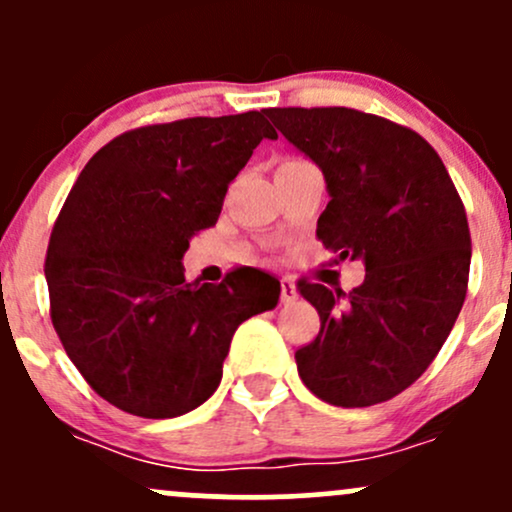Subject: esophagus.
I'll return each mask as SVG.
<instances>
[{
	"instance_id": "esophagus-1",
	"label": "esophagus",
	"mask_w": 512,
	"mask_h": 512,
	"mask_svg": "<svg viewBox=\"0 0 512 512\" xmlns=\"http://www.w3.org/2000/svg\"><path fill=\"white\" fill-rule=\"evenodd\" d=\"M298 301V286L293 279H281V303L289 305Z\"/></svg>"
}]
</instances>
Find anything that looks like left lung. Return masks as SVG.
<instances>
[{"label": "left lung", "mask_w": 512, "mask_h": 512, "mask_svg": "<svg viewBox=\"0 0 512 512\" xmlns=\"http://www.w3.org/2000/svg\"><path fill=\"white\" fill-rule=\"evenodd\" d=\"M264 115L322 170L330 204L317 238L361 260L351 293L301 281L320 315L296 351L298 375L334 407L387 402L431 366L467 296L472 240L462 199L433 146L351 108H269Z\"/></svg>", "instance_id": "left-lung-1"}]
</instances>
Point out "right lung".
<instances>
[{
	"instance_id": "1",
	"label": "right lung",
	"mask_w": 512,
	"mask_h": 512,
	"mask_svg": "<svg viewBox=\"0 0 512 512\" xmlns=\"http://www.w3.org/2000/svg\"><path fill=\"white\" fill-rule=\"evenodd\" d=\"M262 139V113L139 127L105 144L74 182L50 236L52 325L86 383L127 414L173 419L221 383L240 322L272 310L281 284L238 269L187 281L190 240Z\"/></svg>"
}]
</instances>
